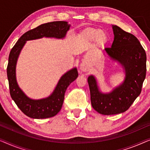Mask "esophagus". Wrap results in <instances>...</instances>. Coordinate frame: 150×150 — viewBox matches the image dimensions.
I'll return each mask as SVG.
<instances>
[{"label": "esophagus", "instance_id": "esophagus-1", "mask_svg": "<svg viewBox=\"0 0 150 150\" xmlns=\"http://www.w3.org/2000/svg\"><path fill=\"white\" fill-rule=\"evenodd\" d=\"M81 69L83 71H87L88 70V65L86 64H82L81 65Z\"/></svg>", "mask_w": 150, "mask_h": 150}]
</instances>
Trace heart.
Masks as SVG:
<instances>
[{
  "mask_svg": "<svg viewBox=\"0 0 150 150\" xmlns=\"http://www.w3.org/2000/svg\"><path fill=\"white\" fill-rule=\"evenodd\" d=\"M104 37H105L104 35H102V34H100V35H99L98 36V41H103V39H104Z\"/></svg>",
  "mask_w": 150,
  "mask_h": 150,
  "instance_id": "obj_1",
  "label": "heart"
}]
</instances>
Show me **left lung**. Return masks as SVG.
Segmentation results:
<instances>
[{
	"instance_id": "left-lung-1",
	"label": "left lung",
	"mask_w": 150,
	"mask_h": 150,
	"mask_svg": "<svg viewBox=\"0 0 150 150\" xmlns=\"http://www.w3.org/2000/svg\"><path fill=\"white\" fill-rule=\"evenodd\" d=\"M114 40L105 51L113 60L124 67L126 78L124 83L109 94L99 91L95 78L88 77L91 104L103 115H113L128 110L141 92L146 75V54L140 42L132 34L113 25Z\"/></svg>"
}]
</instances>
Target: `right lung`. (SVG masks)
Returning a JSON list of instances; mask_svg holds the SVG:
<instances>
[{
	"label": "right lung",
	"mask_w": 150,
	"mask_h": 150,
	"mask_svg": "<svg viewBox=\"0 0 150 150\" xmlns=\"http://www.w3.org/2000/svg\"><path fill=\"white\" fill-rule=\"evenodd\" d=\"M70 26L63 21L48 22L25 33L10 52L7 73L9 92L13 100L19 109L27 116L35 119H43L56 115L62 108L65 92L76 78L78 73L76 69L69 71L60 78L56 89L51 96L41 100H32L28 98L18 87L16 78V65L19 54L26 41L42 37H64Z\"/></svg>",
	"instance_id": "right-lung-1"
}]
</instances>
